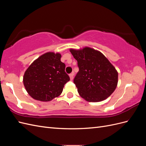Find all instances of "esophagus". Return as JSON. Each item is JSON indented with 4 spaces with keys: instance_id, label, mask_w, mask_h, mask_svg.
I'll use <instances>...</instances> for the list:
<instances>
[{
    "instance_id": "obj_1",
    "label": "esophagus",
    "mask_w": 146,
    "mask_h": 146,
    "mask_svg": "<svg viewBox=\"0 0 146 146\" xmlns=\"http://www.w3.org/2000/svg\"><path fill=\"white\" fill-rule=\"evenodd\" d=\"M69 77H70V80H73V78H74V74L73 73L70 74H69Z\"/></svg>"
}]
</instances>
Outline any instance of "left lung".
Masks as SVG:
<instances>
[{"instance_id": "8db88e82", "label": "left lung", "mask_w": 146, "mask_h": 146, "mask_svg": "<svg viewBox=\"0 0 146 146\" xmlns=\"http://www.w3.org/2000/svg\"><path fill=\"white\" fill-rule=\"evenodd\" d=\"M77 61L79 71L74 79L78 94L88 102H100L116 88L118 73L108 60L98 50L90 47L70 48Z\"/></svg>"}]
</instances>
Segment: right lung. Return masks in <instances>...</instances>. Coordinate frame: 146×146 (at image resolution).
<instances>
[{
	"instance_id": "right-lung-1",
	"label": "right lung",
	"mask_w": 146,
	"mask_h": 146,
	"mask_svg": "<svg viewBox=\"0 0 146 146\" xmlns=\"http://www.w3.org/2000/svg\"><path fill=\"white\" fill-rule=\"evenodd\" d=\"M59 53L47 52L35 60L26 70L23 83L28 94L35 100L48 102L59 96L70 80Z\"/></svg>"
}]
</instances>
